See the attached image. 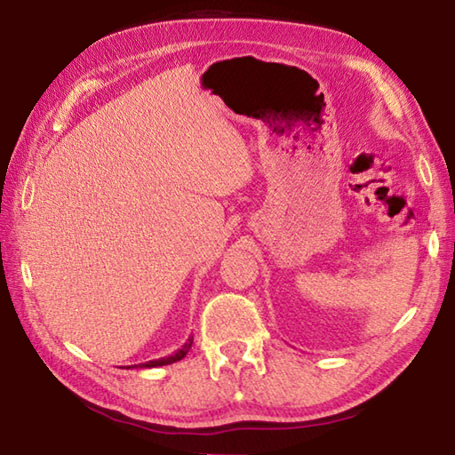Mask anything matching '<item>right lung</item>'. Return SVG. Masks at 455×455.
Returning <instances> with one entry per match:
<instances>
[{
  "label": "right lung",
  "instance_id": "obj_1",
  "mask_svg": "<svg viewBox=\"0 0 455 455\" xmlns=\"http://www.w3.org/2000/svg\"><path fill=\"white\" fill-rule=\"evenodd\" d=\"M192 336L184 341V346L180 349H176L172 355L169 357H161V359H153V361H147V363H139V367H161V365H171V363H176V361H180L184 355L188 354V349L192 347ZM132 367H137V365H132ZM129 369V367H127Z\"/></svg>",
  "mask_w": 455,
  "mask_h": 455
}]
</instances>
